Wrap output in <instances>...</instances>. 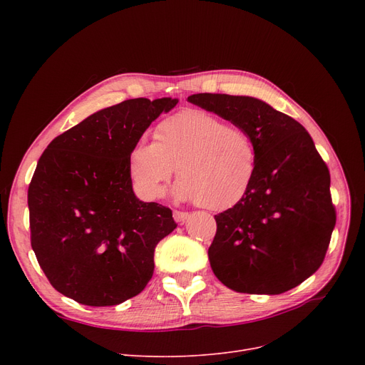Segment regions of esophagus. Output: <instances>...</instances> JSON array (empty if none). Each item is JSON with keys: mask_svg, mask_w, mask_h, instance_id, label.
<instances>
[{"mask_svg": "<svg viewBox=\"0 0 365 365\" xmlns=\"http://www.w3.org/2000/svg\"><path fill=\"white\" fill-rule=\"evenodd\" d=\"M173 217H175V220L178 223H185L187 219H189V213L186 212H179V210H176L175 213H173Z\"/></svg>", "mask_w": 365, "mask_h": 365, "instance_id": "esophagus-1", "label": "esophagus"}]
</instances>
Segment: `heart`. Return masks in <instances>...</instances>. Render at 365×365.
<instances>
[{
  "label": "heart",
  "mask_w": 365,
  "mask_h": 365,
  "mask_svg": "<svg viewBox=\"0 0 365 365\" xmlns=\"http://www.w3.org/2000/svg\"><path fill=\"white\" fill-rule=\"evenodd\" d=\"M152 143L128 153L134 187L146 200L160 198L178 167L175 195L212 212L238 205L257 175V149L242 125L202 109H183L163 118Z\"/></svg>",
  "instance_id": "1"
}]
</instances>
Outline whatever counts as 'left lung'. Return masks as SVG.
<instances>
[{
    "label": "left lung",
    "instance_id": "8db88e82",
    "mask_svg": "<svg viewBox=\"0 0 365 365\" xmlns=\"http://www.w3.org/2000/svg\"><path fill=\"white\" fill-rule=\"evenodd\" d=\"M187 101L242 125L257 149L250 192L215 216L208 248L215 275L227 289L281 294L318 271L336 225L330 171L304 127L267 103L198 93Z\"/></svg>",
    "mask_w": 365,
    "mask_h": 365
}]
</instances>
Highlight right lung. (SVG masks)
Returning a JSON list of instances; mask_svg holds the SVG:
<instances>
[{"label":"right lung","instance_id":"obj_1","mask_svg":"<svg viewBox=\"0 0 365 365\" xmlns=\"http://www.w3.org/2000/svg\"><path fill=\"white\" fill-rule=\"evenodd\" d=\"M178 99L124 101L51 140L28 189L31 245L54 289L88 306L120 304L152 278L157 244L178 225L133 192L128 153Z\"/></svg>","mask_w":365,"mask_h":365}]
</instances>
